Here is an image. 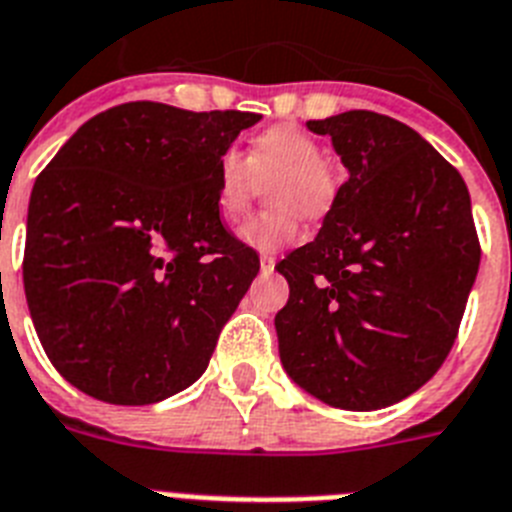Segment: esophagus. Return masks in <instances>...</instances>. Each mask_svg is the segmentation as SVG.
Here are the masks:
<instances>
[{
	"mask_svg": "<svg viewBox=\"0 0 512 512\" xmlns=\"http://www.w3.org/2000/svg\"><path fill=\"white\" fill-rule=\"evenodd\" d=\"M273 268H276V257L268 255V252H263V255H260V270H263L265 276H268V273H273Z\"/></svg>",
	"mask_w": 512,
	"mask_h": 512,
	"instance_id": "obj_1",
	"label": "esophagus"
}]
</instances>
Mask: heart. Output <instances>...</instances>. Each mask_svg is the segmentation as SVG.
<instances>
[{
	"instance_id": "obj_1",
	"label": "heart",
	"mask_w": 512,
	"mask_h": 512,
	"mask_svg": "<svg viewBox=\"0 0 512 512\" xmlns=\"http://www.w3.org/2000/svg\"><path fill=\"white\" fill-rule=\"evenodd\" d=\"M270 184L276 210L257 213L242 226V239L255 249H281L299 236V210L322 218L338 197V174L325 158L317 137L299 127H270L249 140L247 158L223 150L216 163V208L223 218H239L252 205L257 187Z\"/></svg>"
}]
</instances>
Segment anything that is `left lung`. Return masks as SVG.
Wrapping results in <instances>:
<instances>
[{"instance_id":"1","label":"left lung","mask_w":512,"mask_h":512,"mask_svg":"<svg viewBox=\"0 0 512 512\" xmlns=\"http://www.w3.org/2000/svg\"><path fill=\"white\" fill-rule=\"evenodd\" d=\"M307 127L349 169L315 242L276 265L291 380L328 406L385 409L416 393L453 349L479 270L463 176L419 132L375 111Z\"/></svg>"}]
</instances>
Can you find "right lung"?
Here are the masks:
<instances>
[{"label": "right lung", "instance_id": "1", "mask_svg": "<svg viewBox=\"0 0 512 512\" xmlns=\"http://www.w3.org/2000/svg\"><path fill=\"white\" fill-rule=\"evenodd\" d=\"M260 119L122 103L38 174L25 299L46 356L77 390L145 406L203 375L260 270L221 223L216 163Z\"/></svg>", "mask_w": 512, "mask_h": 512}]
</instances>
